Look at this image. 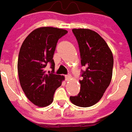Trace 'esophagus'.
Instances as JSON below:
<instances>
[{
  "label": "esophagus",
  "mask_w": 132,
  "mask_h": 132,
  "mask_svg": "<svg viewBox=\"0 0 132 132\" xmlns=\"http://www.w3.org/2000/svg\"><path fill=\"white\" fill-rule=\"evenodd\" d=\"M70 79H71L70 75H65V79H66V81H68Z\"/></svg>",
  "instance_id": "34e87169"
}]
</instances>
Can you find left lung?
<instances>
[{
	"instance_id": "left-lung-1",
	"label": "left lung",
	"mask_w": 132,
	"mask_h": 132,
	"mask_svg": "<svg viewBox=\"0 0 132 132\" xmlns=\"http://www.w3.org/2000/svg\"><path fill=\"white\" fill-rule=\"evenodd\" d=\"M79 44L82 79L79 94L70 96L71 102L79 107H90L102 97L111 81L114 59L105 41L89 29H73Z\"/></svg>"
}]
</instances>
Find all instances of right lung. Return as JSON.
Here are the masks:
<instances>
[{"mask_svg": "<svg viewBox=\"0 0 132 132\" xmlns=\"http://www.w3.org/2000/svg\"><path fill=\"white\" fill-rule=\"evenodd\" d=\"M68 31L55 27H40L30 32L21 47L18 72L21 86L27 97L38 107H45L53 101L56 90L61 86L64 76L54 74L53 59L57 42ZM51 64L53 72L44 70Z\"/></svg>", "mask_w": 132, "mask_h": 132, "instance_id": "right-lung-1", "label": "right lung"}]
</instances>
